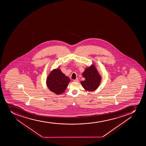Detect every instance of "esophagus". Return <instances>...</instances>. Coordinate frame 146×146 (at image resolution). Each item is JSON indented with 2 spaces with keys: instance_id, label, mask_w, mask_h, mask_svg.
<instances>
[{
  "instance_id": "obj_1",
  "label": "esophagus",
  "mask_w": 146,
  "mask_h": 146,
  "mask_svg": "<svg viewBox=\"0 0 146 146\" xmlns=\"http://www.w3.org/2000/svg\"><path fill=\"white\" fill-rule=\"evenodd\" d=\"M73 81L74 82H78V78H77L76 79V80H73Z\"/></svg>"
}]
</instances>
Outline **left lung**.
Wrapping results in <instances>:
<instances>
[{
    "label": "left lung",
    "mask_w": 146,
    "mask_h": 146,
    "mask_svg": "<svg viewBox=\"0 0 146 146\" xmlns=\"http://www.w3.org/2000/svg\"><path fill=\"white\" fill-rule=\"evenodd\" d=\"M82 75L85 80L81 81V84L86 90L94 91L98 88L101 81V77L95 66H92L86 68Z\"/></svg>",
    "instance_id": "left-lung-1"
}]
</instances>
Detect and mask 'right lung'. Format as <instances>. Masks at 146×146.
Returning a JSON list of instances; mask_svg holds the SVG:
<instances>
[{
  "mask_svg": "<svg viewBox=\"0 0 146 146\" xmlns=\"http://www.w3.org/2000/svg\"><path fill=\"white\" fill-rule=\"evenodd\" d=\"M69 82V78L66 76L59 69L53 70L46 80L48 88L56 94L63 93Z\"/></svg>",
  "mask_w": 146,
  "mask_h": 146,
  "instance_id": "1",
  "label": "right lung"
}]
</instances>
